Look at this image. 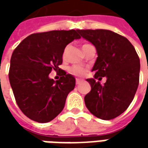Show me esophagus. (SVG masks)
I'll list each match as a JSON object with an SVG mask.
<instances>
[{"label": "esophagus", "mask_w": 148, "mask_h": 148, "mask_svg": "<svg viewBox=\"0 0 148 148\" xmlns=\"http://www.w3.org/2000/svg\"><path fill=\"white\" fill-rule=\"evenodd\" d=\"M80 83H81V80L77 79V80H76V84H77V85H80Z\"/></svg>", "instance_id": "esophagus-1"}]
</instances>
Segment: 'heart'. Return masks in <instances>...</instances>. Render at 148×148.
Here are the masks:
<instances>
[{
	"label": "heart",
	"mask_w": 148,
	"mask_h": 148,
	"mask_svg": "<svg viewBox=\"0 0 148 148\" xmlns=\"http://www.w3.org/2000/svg\"><path fill=\"white\" fill-rule=\"evenodd\" d=\"M86 45H88V44H84L83 47H85V46H86ZM70 72H71V74L75 75V76L82 77V76H83V75L85 74V69L82 68V67H81V66H74L71 67Z\"/></svg>",
	"instance_id": "obj_1"
}]
</instances>
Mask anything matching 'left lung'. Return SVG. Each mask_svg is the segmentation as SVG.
Masks as SVG:
<instances>
[{
  "label": "left lung",
  "instance_id": "left-lung-1",
  "mask_svg": "<svg viewBox=\"0 0 148 148\" xmlns=\"http://www.w3.org/2000/svg\"><path fill=\"white\" fill-rule=\"evenodd\" d=\"M81 36L95 47L97 58L86 79L91 90L85 104L95 116L110 120L128 109L139 83L140 60L132 43L123 36L107 29H77ZM106 78L103 86L96 79Z\"/></svg>",
  "mask_w": 148,
  "mask_h": 148
}]
</instances>
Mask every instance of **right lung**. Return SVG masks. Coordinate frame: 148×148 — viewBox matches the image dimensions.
Wrapping results in <instances>:
<instances>
[{
	"label": "right lung",
	"mask_w": 148,
	"mask_h": 148,
	"mask_svg": "<svg viewBox=\"0 0 148 148\" xmlns=\"http://www.w3.org/2000/svg\"><path fill=\"white\" fill-rule=\"evenodd\" d=\"M81 38L77 30H53L33 34L14 49L9 71L10 84L21 111L38 123H48L59 114L76 79L59 68L66 46ZM52 70L62 77L54 81Z\"/></svg>",
	"instance_id": "right-lung-1"
}]
</instances>
